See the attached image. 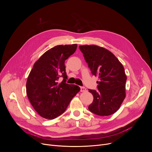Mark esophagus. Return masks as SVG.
<instances>
[{
    "instance_id": "1",
    "label": "esophagus",
    "mask_w": 152,
    "mask_h": 152,
    "mask_svg": "<svg viewBox=\"0 0 152 152\" xmlns=\"http://www.w3.org/2000/svg\"><path fill=\"white\" fill-rule=\"evenodd\" d=\"M80 91H81V92H85V91H86V87H83V86L80 87Z\"/></svg>"
}]
</instances>
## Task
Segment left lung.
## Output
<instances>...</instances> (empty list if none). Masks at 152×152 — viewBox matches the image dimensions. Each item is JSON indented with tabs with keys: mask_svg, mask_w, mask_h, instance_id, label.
<instances>
[{
	"mask_svg": "<svg viewBox=\"0 0 152 152\" xmlns=\"http://www.w3.org/2000/svg\"><path fill=\"white\" fill-rule=\"evenodd\" d=\"M92 75L97 76V91L88 89L94 100L88 108L99 116L115 113L125 97L126 76L124 67L115 56L104 48L95 45L79 46Z\"/></svg>",
	"mask_w": 152,
	"mask_h": 152,
	"instance_id": "left-lung-1",
	"label": "left lung"
}]
</instances>
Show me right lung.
I'll return each mask as SVG.
<instances>
[{
	"label": "right lung",
	"mask_w": 152,
	"mask_h": 152,
	"mask_svg": "<svg viewBox=\"0 0 152 152\" xmlns=\"http://www.w3.org/2000/svg\"><path fill=\"white\" fill-rule=\"evenodd\" d=\"M77 44L55 46L34 63L26 82V94L32 106L44 118L53 119L65 112L80 87L66 83L65 61L73 55ZM64 79L60 83V77Z\"/></svg>",
	"instance_id": "1"
}]
</instances>
